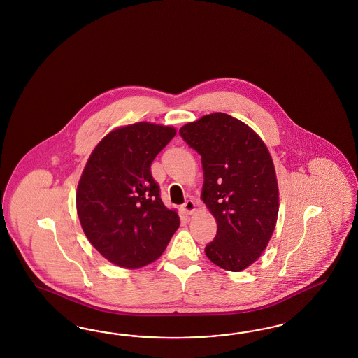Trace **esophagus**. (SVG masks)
<instances>
[{
	"label": "esophagus",
	"instance_id": "obj_1",
	"mask_svg": "<svg viewBox=\"0 0 358 358\" xmlns=\"http://www.w3.org/2000/svg\"><path fill=\"white\" fill-rule=\"evenodd\" d=\"M182 210H184L186 214H193L195 211V203L194 201H192V199H187L186 202H185L184 205H182Z\"/></svg>",
	"mask_w": 358,
	"mask_h": 358
}]
</instances>
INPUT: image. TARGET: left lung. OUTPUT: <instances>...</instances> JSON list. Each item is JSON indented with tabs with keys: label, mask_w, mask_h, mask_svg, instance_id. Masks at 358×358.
<instances>
[{
	"label": "left lung",
	"mask_w": 358,
	"mask_h": 358,
	"mask_svg": "<svg viewBox=\"0 0 358 358\" xmlns=\"http://www.w3.org/2000/svg\"><path fill=\"white\" fill-rule=\"evenodd\" d=\"M180 135L201 155V196L217 220L206 256L222 269L243 271L260 257L277 223L278 184L271 153L250 126L224 113L190 122Z\"/></svg>",
	"instance_id": "8db88e82"
}]
</instances>
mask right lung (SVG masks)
Wrapping results in <instances>:
<instances>
[{
	"instance_id": "right-lung-1",
	"label": "right lung",
	"mask_w": 358,
	"mask_h": 358,
	"mask_svg": "<svg viewBox=\"0 0 358 358\" xmlns=\"http://www.w3.org/2000/svg\"><path fill=\"white\" fill-rule=\"evenodd\" d=\"M174 135L173 127L148 122L115 129L98 143L81 174V227L90 244L120 268L157 260L180 226L151 173L152 162Z\"/></svg>"
}]
</instances>
